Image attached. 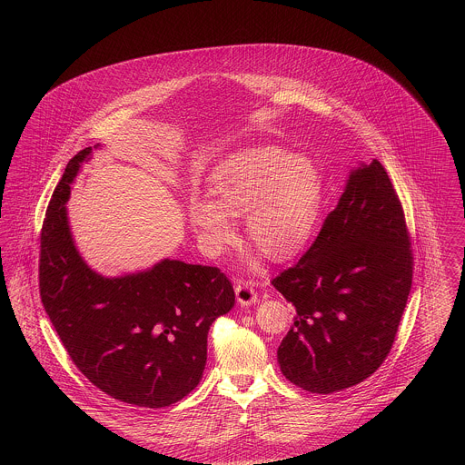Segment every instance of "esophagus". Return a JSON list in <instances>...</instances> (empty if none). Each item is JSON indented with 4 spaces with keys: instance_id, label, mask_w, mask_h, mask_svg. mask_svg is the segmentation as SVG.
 <instances>
[{
    "instance_id": "1",
    "label": "esophagus",
    "mask_w": 465,
    "mask_h": 465,
    "mask_svg": "<svg viewBox=\"0 0 465 465\" xmlns=\"http://www.w3.org/2000/svg\"><path fill=\"white\" fill-rule=\"evenodd\" d=\"M235 294H237V302L241 303V307H249V305H252V303L258 302V294L254 292L251 282L239 281V282L235 284Z\"/></svg>"
}]
</instances>
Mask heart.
Segmentation results:
<instances>
[{
  "mask_svg": "<svg viewBox=\"0 0 465 465\" xmlns=\"http://www.w3.org/2000/svg\"><path fill=\"white\" fill-rule=\"evenodd\" d=\"M321 186V174L309 156L270 144L252 146L214 171V200L192 197L188 218L205 247L222 252L237 241L233 218L243 216L247 239L266 258L284 262L309 241Z\"/></svg>",
  "mask_w": 465,
  "mask_h": 465,
  "instance_id": "1",
  "label": "heart"
}]
</instances>
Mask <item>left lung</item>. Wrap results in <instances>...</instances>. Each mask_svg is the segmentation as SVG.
Here are the masks:
<instances>
[{"label":"left lung","mask_w":465,"mask_h":465,"mask_svg":"<svg viewBox=\"0 0 465 465\" xmlns=\"http://www.w3.org/2000/svg\"><path fill=\"white\" fill-rule=\"evenodd\" d=\"M411 275L396 190L378 160L361 163L305 256L272 281L294 305L277 349L282 375L313 394L373 375L394 343Z\"/></svg>","instance_id":"obj_1"}]
</instances>
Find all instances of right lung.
Listing matches in <instances>:
<instances>
[{"label":"right lung","instance_id":"right-lung-1","mask_svg":"<svg viewBox=\"0 0 465 465\" xmlns=\"http://www.w3.org/2000/svg\"><path fill=\"white\" fill-rule=\"evenodd\" d=\"M90 156L92 148H85L69 160L45 214V312L76 368L97 389L134 406L165 408L199 385L207 332L233 309L235 292L218 268L169 258L118 277L90 268L66 209L71 184Z\"/></svg>","mask_w":465,"mask_h":465}]
</instances>
